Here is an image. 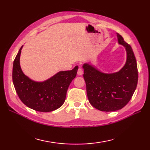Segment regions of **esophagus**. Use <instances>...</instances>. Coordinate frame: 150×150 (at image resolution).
<instances>
[{
	"instance_id": "esophagus-1",
	"label": "esophagus",
	"mask_w": 150,
	"mask_h": 150,
	"mask_svg": "<svg viewBox=\"0 0 150 150\" xmlns=\"http://www.w3.org/2000/svg\"><path fill=\"white\" fill-rule=\"evenodd\" d=\"M77 74H78V75H82V74H83V70H82V69L81 68H79L78 69Z\"/></svg>"
}]
</instances>
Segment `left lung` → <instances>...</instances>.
I'll return each instance as SVG.
<instances>
[{"mask_svg":"<svg viewBox=\"0 0 150 150\" xmlns=\"http://www.w3.org/2000/svg\"><path fill=\"white\" fill-rule=\"evenodd\" d=\"M117 39L127 53L125 65L119 71L104 73L90 64L82 66L89 102L102 111L122 109L129 103L137 85V65L133 50L118 33Z\"/></svg>","mask_w":150,"mask_h":150,"instance_id":"left-lung-1","label":"left lung"}]
</instances>
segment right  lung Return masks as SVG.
Returning a JSON list of instances; mask_svg holds the SVG:
<instances>
[{
    "label": "right lung",
    "instance_id": "1",
    "mask_svg": "<svg viewBox=\"0 0 150 150\" xmlns=\"http://www.w3.org/2000/svg\"><path fill=\"white\" fill-rule=\"evenodd\" d=\"M22 46L16 56L13 66L12 79L21 100L28 108L40 112H50L64 104L66 92L76 77L78 66L69 71H59L44 82H35L22 72L20 56Z\"/></svg>",
    "mask_w": 150,
    "mask_h": 150
}]
</instances>
